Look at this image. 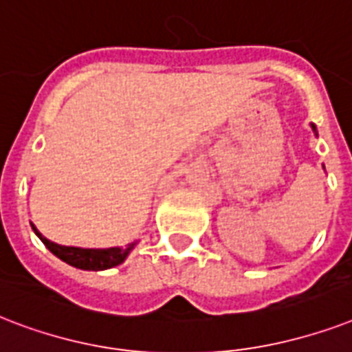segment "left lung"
I'll return each instance as SVG.
<instances>
[{"instance_id":"left-lung-1","label":"left lung","mask_w":352,"mask_h":352,"mask_svg":"<svg viewBox=\"0 0 352 352\" xmlns=\"http://www.w3.org/2000/svg\"><path fill=\"white\" fill-rule=\"evenodd\" d=\"M312 128H314V126H312ZM314 130H316V128H314Z\"/></svg>"}]
</instances>
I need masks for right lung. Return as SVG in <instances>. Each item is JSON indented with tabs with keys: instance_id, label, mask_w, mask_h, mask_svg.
Here are the masks:
<instances>
[{
	"instance_id": "obj_1",
	"label": "right lung",
	"mask_w": 352,
	"mask_h": 352,
	"mask_svg": "<svg viewBox=\"0 0 352 352\" xmlns=\"http://www.w3.org/2000/svg\"><path fill=\"white\" fill-rule=\"evenodd\" d=\"M32 230L40 236V241L49 248V252L54 253L64 263L72 264V266L80 270L113 268V266L121 264L126 258V255L133 248V244H128L126 248H108V250H84V248L60 246V244H54V242L47 241L42 233H38L34 226H32Z\"/></svg>"
}]
</instances>
